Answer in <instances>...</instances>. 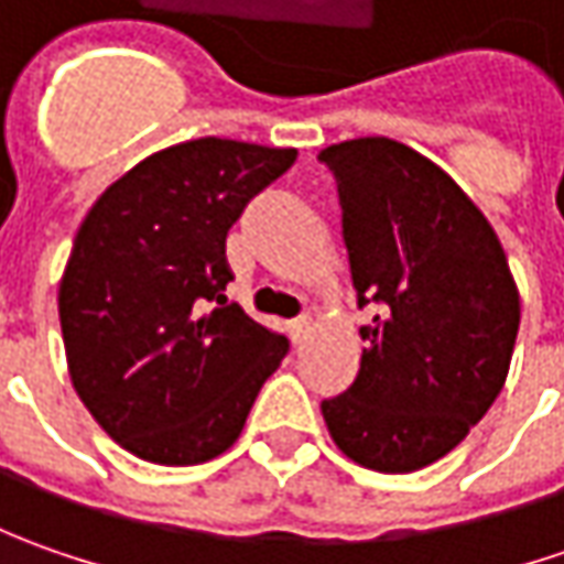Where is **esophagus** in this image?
<instances>
[{"instance_id": "esophagus-1", "label": "esophagus", "mask_w": 564, "mask_h": 564, "mask_svg": "<svg viewBox=\"0 0 564 564\" xmlns=\"http://www.w3.org/2000/svg\"><path fill=\"white\" fill-rule=\"evenodd\" d=\"M289 333H292L294 345H297V341H304V338H307V333H311V319H307V316H297V319H292V323H289Z\"/></svg>"}]
</instances>
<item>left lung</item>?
Wrapping results in <instances>:
<instances>
[{
  "instance_id": "8db88e82",
  "label": "left lung",
  "mask_w": 564,
  "mask_h": 564,
  "mask_svg": "<svg viewBox=\"0 0 564 564\" xmlns=\"http://www.w3.org/2000/svg\"><path fill=\"white\" fill-rule=\"evenodd\" d=\"M341 204L367 348L348 392L323 401L341 455L379 474L440 462L502 392L521 294L489 219L423 153L389 138L319 150Z\"/></svg>"
}]
</instances>
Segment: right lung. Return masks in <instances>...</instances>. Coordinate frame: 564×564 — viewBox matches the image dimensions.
<instances>
[{
	"label": "right lung",
	"instance_id": "add662e5",
	"mask_svg": "<svg viewBox=\"0 0 564 564\" xmlns=\"http://www.w3.org/2000/svg\"><path fill=\"white\" fill-rule=\"evenodd\" d=\"M294 160V147L175 143L87 209L58 319L77 399L124 452L185 467L241 436L289 341L228 304L226 235Z\"/></svg>",
	"mask_w": 564,
	"mask_h": 564
}]
</instances>
